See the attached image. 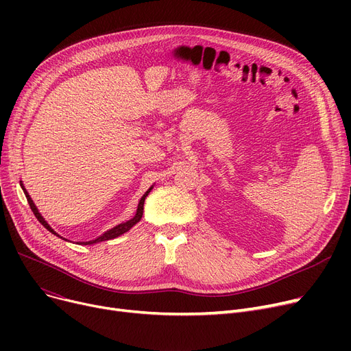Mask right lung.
Listing matches in <instances>:
<instances>
[{"label":"right lung","mask_w":351,"mask_h":351,"mask_svg":"<svg viewBox=\"0 0 351 351\" xmlns=\"http://www.w3.org/2000/svg\"><path fill=\"white\" fill-rule=\"evenodd\" d=\"M20 185H21V188H23V191H24V193H25V197H27V200H28V205H29V208H31V210H32V213L35 215V217L38 219V222L47 229V230H49L52 234H55V236H58L60 239H62V241H66V242H72V241H69V239H66V237H64V236H61L58 232H55L53 229H52V226L47 222L45 220V217L41 215V212H40V209L36 208V205L34 204V200H32V197L29 196V193H28V191L25 189V186H24V183H23V180H20ZM154 186H155V183L154 185L147 189L145 193H143V196L141 197V200H139V204H138V208H136V213H135V216L134 217H131L129 220H126V222H122V223H119V225H117V226H114V228H110L109 230H106V232H104L102 234H99L98 237H95V239H92V241H82V242H80V241H77L75 243L77 245H94V243H98V242H104V241H109V239H115V237H118V236H121V234H123L125 232H128V230H131L139 220L142 219V215H143V204H145V199H146V196L149 195V192L154 189Z\"/></svg>","instance_id":"add662e5"}]
</instances>
